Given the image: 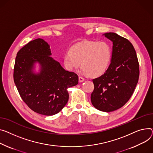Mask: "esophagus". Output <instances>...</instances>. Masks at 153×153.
<instances>
[{
	"instance_id": "esophagus-1",
	"label": "esophagus",
	"mask_w": 153,
	"mask_h": 153,
	"mask_svg": "<svg viewBox=\"0 0 153 153\" xmlns=\"http://www.w3.org/2000/svg\"><path fill=\"white\" fill-rule=\"evenodd\" d=\"M84 80H85V79L84 77H81V76L79 77V81L80 82H83V81H84Z\"/></svg>"
}]
</instances>
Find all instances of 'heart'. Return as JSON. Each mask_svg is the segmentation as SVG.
Masks as SVG:
<instances>
[{"label":"heart","instance_id":"b5f03b06","mask_svg":"<svg viewBox=\"0 0 153 153\" xmlns=\"http://www.w3.org/2000/svg\"><path fill=\"white\" fill-rule=\"evenodd\" d=\"M69 52L64 56L66 67L69 70L77 69L82 63L84 73L93 77L105 72L112 55L109 44L105 41H85L71 47Z\"/></svg>","mask_w":153,"mask_h":153}]
</instances>
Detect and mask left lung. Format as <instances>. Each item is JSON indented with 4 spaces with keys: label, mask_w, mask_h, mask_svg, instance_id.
<instances>
[{
    "label": "left lung",
    "mask_w": 153,
    "mask_h": 153,
    "mask_svg": "<svg viewBox=\"0 0 153 153\" xmlns=\"http://www.w3.org/2000/svg\"><path fill=\"white\" fill-rule=\"evenodd\" d=\"M103 35L113 42L111 62L103 75L93 79L91 101L96 109L111 112L123 107L133 94L139 78V63L128 40L114 33Z\"/></svg>",
    "instance_id": "1"
}]
</instances>
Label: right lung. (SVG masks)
I'll return each mask as SVG.
<instances>
[{
	"mask_svg": "<svg viewBox=\"0 0 153 153\" xmlns=\"http://www.w3.org/2000/svg\"><path fill=\"white\" fill-rule=\"evenodd\" d=\"M52 55L50 45L42 39L30 41L17 53L13 79L24 102L40 114L52 116L66 105L68 88L78 84V76L66 71ZM39 62L40 72L33 73Z\"/></svg>",
	"mask_w": 153,
	"mask_h": 153,
	"instance_id": "1",
	"label": "right lung"
}]
</instances>
